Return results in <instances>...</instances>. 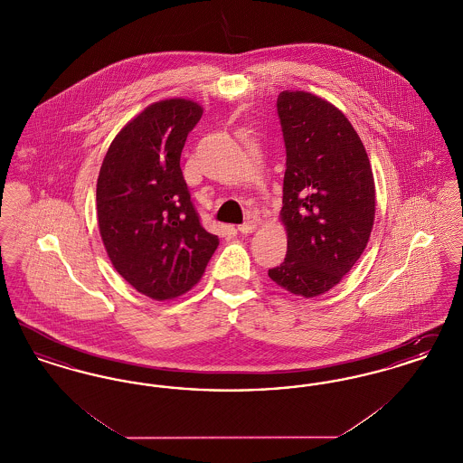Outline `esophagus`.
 <instances>
[{
    "instance_id": "esophagus-1",
    "label": "esophagus",
    "mask_w": 463,
    "mask_h": 463,
    "mask_svg": "<svg viewBox=\"0 0 463 463\" xmlns=\"http://www.w3.org/2000/svg\"><path fill=\"white\" fill-rule=\"evenodd\" d=\"M255 229H257V223H255V222H246V223H241V225L238 227V231H240L241 234H251Z\"/></svg>"
}]
</instances>
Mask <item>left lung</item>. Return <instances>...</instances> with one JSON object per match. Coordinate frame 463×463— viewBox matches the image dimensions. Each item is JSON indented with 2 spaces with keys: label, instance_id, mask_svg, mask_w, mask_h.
I'll list each match as a JSON object with an SVG mask.
<instances>
[{
  "label": "left lung",
  "instance_id": "1",
  "mask_svg": "<svg viewBox=\"0 0 463 463\" xmlns=\"http://www.w3.org/2000/svg\"><path fill=\"white\" fill-rule=\"evenodd\" d=\"M278 114L287 146L281 222L285 262L269 278L297 297L336 287L363 255L374 221V180L366 149L328 100L285 90Z\"/></svg>",
  "mask_w": 463,
  "mask_h": 463
}]
</instances>
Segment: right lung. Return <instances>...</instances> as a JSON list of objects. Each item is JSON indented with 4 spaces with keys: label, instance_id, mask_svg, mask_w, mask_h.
<instances>
[{
    "label": "right lung",
    "instance_id": "right-lung-1",
    "mask_svg": "<svg viewBox=\"0 0 463 463\" xmlns=\"http://www.w3.org/2000/svg\"><path fill=\"white\" fill-rule=\"evenodd\" d=\"M203 108L151 104L110 142L97 180V219L112 267L137 291L170 300L201 279L219 246L203 229L180 155Z\"/></svg>",
    "mask_w": 463,
    "mask_h": 463
}]
</instances>
